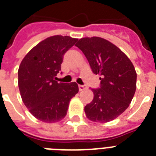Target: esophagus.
I'll return each instance as SVG.
<instances>
[{"mask_svg": "<svg viewBox=\"0 0 156 156\" xmlns=\"http://www.w3.org/2000/svg\"><path fill=\"white\" fill-rule=\"evenodd\" d=\"M86 88H87V87H86L85 85H78V89H79V90L80 91H82V90H85Z\"/></svg>", "mask_w": 156, "mask_h": 156, "instance_id": "esophagus-1", "label": "esophagus"}]
</instances>
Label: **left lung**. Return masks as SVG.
<instances>
[{"instance_id": "8db88e82", "label": "left lung", "mask_w": 156, "mask_h": 156, "mask_svg": "<svg viewBox=\"0 0 156 156\" xmlns=\"http://www.w3.org/2000/svg\"><path fill=\"white\" fill-rule=\"evenodd\" d=\"M83 52L100 88L91 89L94 98L85 113L94 122H108L126 111L136 90L137 73L131 61L116 45L100 37L83 38L75 44Z\"/></svg>"}]
</instances>
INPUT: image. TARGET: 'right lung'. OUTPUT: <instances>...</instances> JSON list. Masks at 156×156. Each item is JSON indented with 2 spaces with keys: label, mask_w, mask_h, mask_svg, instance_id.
I'll list each match as a JSON object with an SVG mask.
<instances>
[{
  "label": "right lung",
  "mask_w": 156,
  "mask_h": 156,
  "mask_svg": "<svg viewBox=\"0 0 156 156\" xmlns=\"http://www.w3.org/2000/svg\"><path fill=\"white\" fill-rule=\"evenodd\" d=\"M78 39L54 35L28 52L18 69V87L26 107L35 118L52 123L66 116L71 98L78 92V84L58 83L63 56Z\"/></svg>",
  "instance_id": "1"
}]
</instances>
